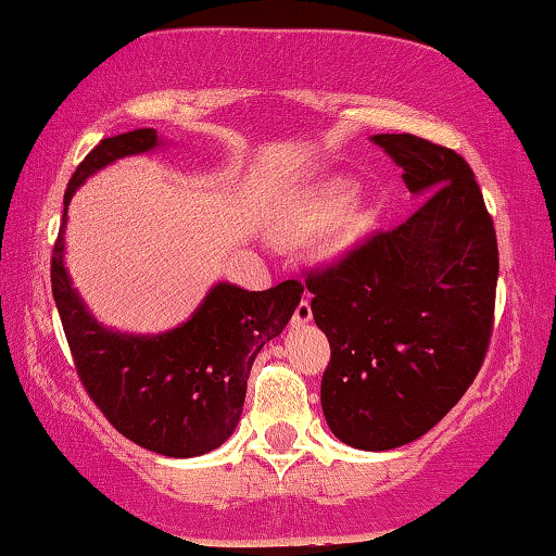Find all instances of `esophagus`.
Wrapping results in <instances>:
<instances>
[{
  "label": "esophagus",
  "instance_id": "1",
  "mask_svg": "<svg viewBox=\"0 0 556 556\" xmlns=\"http://www.w3.org/2000/svg\"><path fill=\"white\" fill-rule=\"evenodd\" d=\"M311 320H313L311 303H307V300H300V305L295 307V313H293V327H303Z\"/></svg>",
  "mask_w": 556,
  "mask_h": 556
}]
</instances>
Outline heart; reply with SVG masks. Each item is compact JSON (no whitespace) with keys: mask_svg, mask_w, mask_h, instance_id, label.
<instances>
[{"mask_svg":"<svg viewBox=\"0 0 556 556\" xmlns=\"http://www.w3.org/2000/svg\"><path fill=\"white\" fill-rule=\"evenodd\" d=\"M354 199V185L350 179H332L325 181L313 192H307L300 202L290 208L286 216L280 233L286 239H311V236L325 231L327 226H332L338 218L348 212ZM364 231L362 218H344L330 236L323 241V253L327 258H338L342 253H348L354 241L359 239Z\"/></svg>","mask_w":556,"mask_h":556,"instance_id":"obj_1","label":"heart"}]
</instances>
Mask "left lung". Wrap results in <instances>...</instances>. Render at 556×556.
Here are the masks:
<instances>
[{
  "label": "left lung",
  "mask_w": 556,
  "mask_h": 556,
  "mask_svg": "<svg viewBox=\"0 0 556 556\" xmlns=\"http://www.w3.org/2000/svg\"><path fill=\"white\" fill-rule=\"evenodd\" d=\"M424 202L394 231L305 280L330 340L320 387L342 443L391 451L458 404L493 332L497 239L468 162L416 135H371Z\"/></svg>",
  "instance_id": "1"
}]
</instances>
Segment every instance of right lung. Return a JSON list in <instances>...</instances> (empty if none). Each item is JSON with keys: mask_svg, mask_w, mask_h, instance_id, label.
<instances>
[{"mask_svg": "<svg viewBox=\"0 0 556 556\" xmlns=\"http://www.w3.org/2000/svg\"><path fill=\"white\" fill-rule=\"evenodd\" d=\"M165 140L140 127L100 140L73 172L51 258V290L78 377L117 431L169 458L214 451L239 424L253 359L283 332L303 286L286 280L268 290L214 283L185 323L157 334L105 327L73 288L66 268V222L76 189L113 162L148 154Z\"/></svg>", "mask_w": 556, "mask_h": 556, "instance_id": "add662e5", "label": "right lung"}]
</instances>
